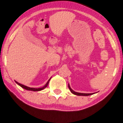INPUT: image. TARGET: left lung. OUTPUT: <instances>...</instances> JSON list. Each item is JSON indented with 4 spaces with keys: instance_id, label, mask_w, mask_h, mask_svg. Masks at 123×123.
Instances as JSON below:
<instances>
[{
    "instance_id": "8db88e82",
    "label": "left lung",
    "mask_w": 123,
    "mask_h": 123,
    "mask_svg": "<svg viewBox=\"0 0 123 123\" xmlns=\"http://www.w3.org/2000/svg\"><path fill=\"white\" fill-rule=\"evenodd\" d=\"M68 88L69 89H70L71 92L72 93L74 94L75 95H76V96H90V95H92V94H94L95 93H78V92H75V91H74L73 89H71V88L70 87V85L68 84Z\"/></svg>"
}]
</instances>
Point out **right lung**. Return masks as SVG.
Returning <instances> with one entry per match:
<instances>
[{"label":"right lung","instance_id":"add662e5","mask_svg":"<svg viewBox=\"0 0 123 123\" xmlns=\"http://www.w3.org/2000/svg\"><path fill=\"white\" fill-rule=\"evenodd\" d=\"M50 78L49 79L48 81V82H47V83H46V84L44 86H43V87H40V88L29 87H27V86H25V85H22V84H21V83H18V82H17V81H15V82H16V83H17V84H18V85H19V86H21V87H22V88H24V89H26V90H30V91H34V92H36V91H37V92H38V91H41V90H43V89H45V88L47 87V86H48V85L49 82Z\"/></svg>","mask_w":123,"mask_h":123}]
</instances>
